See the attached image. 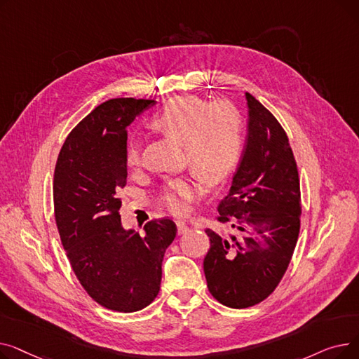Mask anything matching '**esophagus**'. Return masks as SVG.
<instances>
[{
	"label": "esophagus",
	"mask_w": 359,
	"mask_h": 359,
	"mask_svg": "<svg viewBox=\"0 0 359 359\" xmlns=\"http://www.w3.org/2000/svg\"><path fill=\"white\" fill-rule=\"evenodd\" d=\"M189 225L184 224V222H177V234L182 236V234H186L187 231H189Z\"/></svg>",
	"instance_id": "obj_1"
}]
</instances>
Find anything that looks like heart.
<instances>
[{"instance_id": "b5f03b06", "label": "heart", "mask_w": 359, "mask_h": 359, "mask_svg": "<svg viewBox=\"0 0 359 359\" xmlns=\"http://www.w3.org/2000/svg\"><path fill=\"white\" fill-rule=\"evenodd\" d=\"M151 123L165 137L183 144L186 163L205 183H219L238 161L243 125L238 111L229 103L205 106L195 97H179L168 102ZM126 163L130 167L141 163L138 145L128 148ZM195 195L196 186L192 182L175 180L167 186L163 203L172 214L183 215L186 202Z\"/></svg>"}]
</instances>
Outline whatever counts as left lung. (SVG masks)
I'll use <instances>...</instances> for the list:
<instances>
[{"label":"left lung","mask_w":359,"mask_h":359,"mask_svg":"<svg viewBox=\"0 0 359 359\" xmlns=\"http://www.w3.org/2000/svg\"><path fill=\"white\" fill-rule=\"evenodd\" d=\"M248 137L219 205L218 221L237 234L206 229L211 248L203 259L210 292L221 304L248 309L269 297L284 276L299 233V179L284 128L246 93Z\"/></svg>","instance_id":"1"}]
</instances>
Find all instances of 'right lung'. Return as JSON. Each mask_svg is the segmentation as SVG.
I'll return each instance as SVG.
<instances>
[{
  "instance_id": "add662e5",
  "label": "right lung",
  "mask_w": 359,
  "mask_h": 359,
  "mask_svg": "<svg viewBox=\"0 0 359 359\" xmlns=\"http://www.w3.org/2000/svg\"><path fill=\"white\" fill-rule=\"evenodd\" d=\"M156 100L111 99L65 140L53 175V206L71 268L100 306L132 313L154 301L176 224L154 219L144 234L125 230L119 192L126 184V128Z\"/></svg>"
}]
</instances>
